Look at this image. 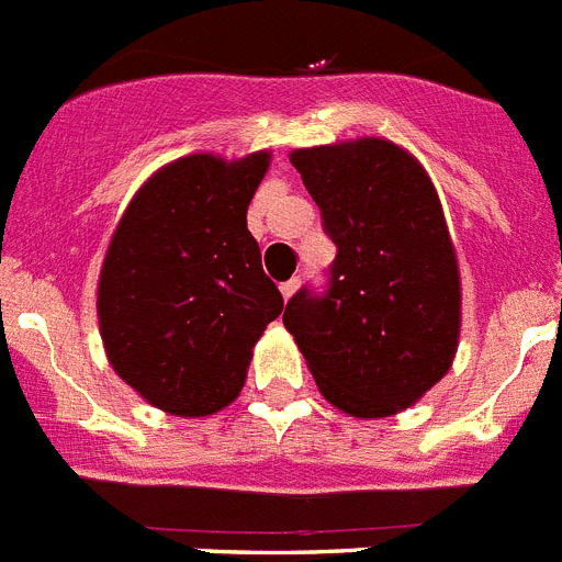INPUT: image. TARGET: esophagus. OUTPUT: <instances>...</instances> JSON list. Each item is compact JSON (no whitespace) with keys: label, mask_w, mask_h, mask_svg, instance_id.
Listing matches in <instances>:
<instances>
[{"label":"esophagus","mask_w":562,"mask_h":562,"mask_svg":"<svg viewBox=\"0 0 562 562\" xmlns=\"http://www.w3.org/2000/svg\"><path fill=\"white\" fill-rule=\"evenodd\" d=\"M297 284H301L297 278H290V281H284V284H281V295H284V301H290V297L295 295Z\"/></svg>","instance_id":"1"}]
</instances>
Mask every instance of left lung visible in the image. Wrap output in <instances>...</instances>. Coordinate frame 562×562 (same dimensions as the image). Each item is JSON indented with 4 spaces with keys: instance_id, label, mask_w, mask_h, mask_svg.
Listing matches in <instances>:
<instances>
[{
    "instance_id": "8db88e82",
    "label": "left lung",
    "mask_w": 562,
    "mask_h": 562,
    "mask_svg": "<svg viewBox=\"0 0 562 562\" xmlns=\"http://www.w3.org/2000/svg\"><path fill=\"white\" fill-rule=\"evenodd\" d=\"M337 256L326 292L290 297L284 326L335 408L380 419L408 408L453 366L461 281L439 193L380 137L290 154Z\"/></svg>"
}]
</instances>
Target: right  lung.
Here are the masks:
<instances>
[{
    "mask_svg": "<svg viewBox=\"0 0 562 562\" xmlns=\"http://www.w3.org/2000/svg\"><path fill=\"white\" fill-rule=\"evenodd\" d=\"M270 151L191 154L134 193L98 281L112 369L154 408L207 416L245 385L252 346L284 310L247 231Z\"/></svg>",
    "mask_w": 562,
    "mask_h": 562,
    "instance_id": "1",
    "label": "right lung"
}]
</instances>
